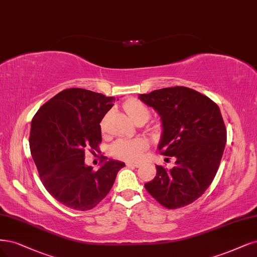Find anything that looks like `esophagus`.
Segmentation results:
<instances>
[{"label":"esophagus","instance_id":"esophagus-1","mask_svg":"<svg viewBox=\"0 0 257 257\" xmlns=\"http://www.w3.org/2000/svg\"><path fill=\"white\" fill-rule=\"evenodd\" d=\"M126 166H132V167H135V168H138L140 166L139 163H132V162H127L126 163Z\"/></svg>","mask_w":257,"mask_h":257}]
</instances>
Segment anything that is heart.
I'll return each instance as SVG.
<instances>
[{
  "label": "heart",
  "instance_id": "b5f03b06",
  "mask_svg": "<svg viewBox=\"0 0 257 257\" xmlns=\"http://www.w3.org/2000/svg\"><path fill=\"white\" fill-rule=\"evenodd\" d=\"M123 107L135 122L140 120L148 121L150 119L151 112H150L148 106L140 100L130 99L123 104ZM147 147V141L143 138H121L114 141L110 148V151L111 154L117 158L126 159V161H137Z\"/></svg>",
  "mask_w": 257,
  "mask_h": 257
}]
</instances>
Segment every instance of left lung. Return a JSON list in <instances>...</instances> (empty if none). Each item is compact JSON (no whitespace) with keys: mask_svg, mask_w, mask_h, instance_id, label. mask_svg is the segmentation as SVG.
<instances>
[{"mask_svg":"<svg viewBox=\"0 0 257 257\" xmlns=\"http://www.w3.org/2000/svg\"><path fill=\"white\" fill-rule=\"evenodd\" d=\"M162 117L158 150L175 158L172 169L156 166L147 191L166 208L189 205L215 179L226 143V128L218 105L208 96L184 86L139 95Z\"/></svg>","mask_w":257,"mask_h":257,"instance_id":"obj_1","label":"left lung"}]
</instances>
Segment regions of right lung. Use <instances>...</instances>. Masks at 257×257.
Listing matches in <instances>:
<instances>
[{
	"label": "right lung",
	"mask_w": 257,
	"mask_h": 257,
	"mask_svg": "<svg viewBox=\"0 0 257 257\" xmlns=\"http://www.w3.org/2000/svg\"><path fill=\"white\" fill-rule=\"evenodd\" d=\"M113 101V96L70 88L44 103L32 120L30 148L39 178L51 196L69 208L95 207L125 166L108 161L94 171L85 165L86 150L99 151L100 122Z\"/></svg>",
	"instance_id": "right-lung-1"
}]
</instances>
